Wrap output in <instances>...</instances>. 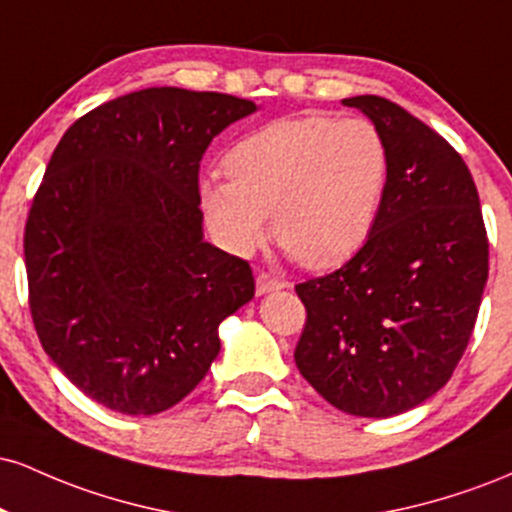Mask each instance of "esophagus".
<instances>
[{
	"mask_svg": "<svg viewBox=\"0 0 512 512\" xmlns=\"http://www.w3.org/2000/svg\"><path fill=\"white\" fill-rule=\"evenodd\" d=\"M255 286H257V293H272V291H279V289H284V281L281 279H276V276H272V274H260L257 276V281H255Z\"/></svg>",
	"mask_w": 512,
	"mask_h": 512,
	"instance_id": "esophagus-1",
	"label": "esophagus"
}]
</instances>
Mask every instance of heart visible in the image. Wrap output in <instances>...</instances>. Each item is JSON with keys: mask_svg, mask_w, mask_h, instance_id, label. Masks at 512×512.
<instances>
[{"mask_svg": "<svg viewBox=\"0 0 512 512\" xmlns=\"http://www.w3.org/2000/svg\"><path fill=\"white\" fill-rule=\"evenodd\" d=\"M226 173L199 178L211 233L233 255H250L269 233L305 267L349 262L373 236L383 209L390 154L363 117H281L245 134L226 154Z\"/></svg>", "mask_w": 512, "mask_h": 512, "instance_id": "b5f03b06", "label": "heart"}]
</instances>
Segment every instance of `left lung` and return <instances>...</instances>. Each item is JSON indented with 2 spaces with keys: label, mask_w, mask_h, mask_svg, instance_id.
Segmentation results:
<instances>
[{
  "label": "left lung",
  "mask_w": 512,
  "mask_h": 512,
  "mask_svg": "<svg viewBox=\"0 0 512 512\" xmlns=\"http://www.w3.org/2000/svg\"><path fill=\"white\" fill-rule=\"evenodd\" d=\"M383 134L390 178L373 236L337 272L296 286V366L332 407L387 419L450 380L489 279V240L462 156L380 96L344 98Z\"/></svg>",
  "instance_id": "left-lung-1"
}]
</instances>
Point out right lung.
Segmentation results:
<instances>
[{"label": "right lung", "instance_id": "1", "mask_svg": "<svg viewBox=\"0 0 512 512\" xmlns=\"http://www.w3.org/2000/svg\"><path fill=\"white\" fill-rule=\"evenodd\" d=\"M257 105L161 86L98 105L64 132L23 236L45 354L103 407L161 414L221 351L255 296L250 264L204 240L199 161Z\"/></svg>", "mask_w": 512, "mask_h": 512}]
</instances>
